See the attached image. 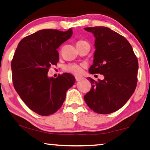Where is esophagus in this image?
Segmentation results:
<instances>
[{
    "instance_id": "34e87169",
    "label": "esophagus",
    "mask_w": 150,
    "mask_h": 150,
    "mask_svg": "<svg viewBox=\"0 0 150 150\" xmlns=\"http://www.w3.org/2000/svg\"><path fill=\"white\" fill-rule=\"evenodd\" d=\"M75 79H76V81H79L81 79H82V78L81 77H75Z\"/></svg>"
}]
</instances>
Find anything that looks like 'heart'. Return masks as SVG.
<instances>
[{"instance_id": "obj_1", "label": "heart", "mask_w": 150, "mask_h": 150, "mask_svg": "<svg viewBox=\"0 0 150 150\" xmlns=\"http://www.w3.org/2000/svg\"><path fill=\"white\" fill-rule=\"evenodd\" d=\"M84 42H86L83 41V40H79V41L77 42V44L84 43ZM64 70L65 71H67L69 73H72V74L77 75H79L80 73H81L82 67L77 64H69L67 65L64 67Z\"/></svg>"}]
</instances>
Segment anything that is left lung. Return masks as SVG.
I'll return each mask as SVG.
<instances>
[{
	"label": "left lung",
	"instance_id": "obj_1",
	"mask_svg": "<svg viewBox=\"0 0 150 150\" xmlns=\"http://www.w3.org/2000/svg\"><path fill=\"white\" fill-rule=\"evenodd\" d=\"M95 37L96 50L91 74L100 73L104 79L90 77L91 89L84 100L91 110L106 115L122 108L135 91L138 61L132 46L122 35L106 27L86 28Z\"/></svg>",
	"mask_w": 150,
	"mask_h": 150
}]
</instances>
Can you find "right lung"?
Masks as SVG:
<instances>
[{
  "label": "right lung",
  "instance_id": "add662e5",
  "mask_svg": "<svg viewBox=\"0 0 150 150\" xmlns=\"http://www.w3.org/2000/svg\"><path fill=\"white\" fill-rule=\"evenodd\" d=\"M72 34V29L38 31L19 42L13 56L11 70L15 90L31 110L41 116L59 110L67 91L75 83L74 76L68 73L57 78L48 77L49 68L59 62L57 48Z\"/></svg>",
  "mask_w": 150,
  "mask_h": 150
}]
</instances>
